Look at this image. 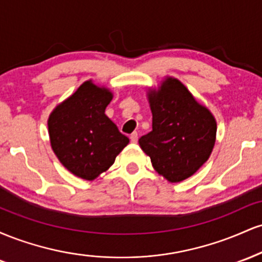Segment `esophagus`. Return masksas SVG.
Masks as SVG:
<instances>
[{
	"label": "esophagus",
	"mask_w": 262,
	"mask_h": 262,
	"mask_svg": "<svg viewBox=\"0 0 262 262\" xmlns=\"http://www.w3.org/2000/svg\"><path fill=\"white\" fill-rule=\"evenodd\" d=\"M130 141H132V143H137V141H138V133H137V132H133V133L130 134Z\"/></svg>",
	"instance_id": "34e87169"
}]
</instances>
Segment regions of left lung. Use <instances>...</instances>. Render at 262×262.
I'll use <instances>...</instances> for the list:
<instances>
[{
    "instance_id": "left-lung-1",
    "label": "left lung",
    "mask_w": 262,
    "mask_h": 262,
    "mask_svg": "<svg viewBox=\"0 0 262 262\" xmlns=\"http://www.w3.org/2000/svg\"><path fill=\"white\" fill-rule=\"evenodd\" d=\"M149 101L152 130L140 138L139 145L160 175L180 182L208 160L217 133L215 119L172 77L150 93Z\"/></svg>"
}]
</instances>
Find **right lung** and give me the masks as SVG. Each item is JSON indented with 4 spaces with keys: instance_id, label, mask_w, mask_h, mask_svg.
<instances>
[{
    "instance_id": "right-lung-1",
    "label": "right lung",
    "mask_w": 262,
    "mask_h": 262,
    "mask_svg": "<svg viewBox=\"0 0 262 262\" xmlns=\"http://www.w3.org/2000/svg\"><path fill=\"white\" fill-rule=\"evenodd\" d=\"M111 100L108 90L87 81L49 117L54 152L66 169L81 179L91 181L110 169L129 143L104 114Z\"/></svg>"
}]
</instances>
